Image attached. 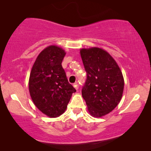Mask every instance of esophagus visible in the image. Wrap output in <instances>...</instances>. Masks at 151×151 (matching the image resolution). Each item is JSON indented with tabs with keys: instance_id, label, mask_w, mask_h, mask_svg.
<instances>
[{
	"instance_id": "esophagus-1",
	"label": "esophagus",
	"mask_w": 151,
	"mask_h": 151,
	"mask_svg": "<svg viewBox=\"0 0 151 151\" xmlns=\"http://www.w3.org/2000/svg\"><path fill=\"white\" fill-rule=\"evenodd\" d=\"M73 86H74V88H75L76 90H78V88H79V86H78V82H76V83H74V84H73Z\"/></svg>"
}]
</instances>
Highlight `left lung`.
<instances>
[{
    "label": "left lung",
    "mask_w": 151,
    "mask_h": 151,
    "mask_svg": "<svg viewBox=\"0 0 151 151\" xmlns=\"http://www.w3.org/2000/svg\"><path fill=\"white\" fill-rule=\"evenodd\" d=\"M80 55L86 73L82 97L91 115L104 116L120 102L124 85L122 73L115 60L102 49H82Z\"/></svg>",
    "instance_id": "left-lung-1"
}]
</instances>
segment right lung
I'll return each mask as SVG.
<instances>
[{
  "instance_id": "obj_1",
  "label": "right lung",
  "mask_w": 151,
  "mask_h": 151,
  "mask_svg": "<svg viewBox=\"0 0 151 151\" xmlns=\"http://www.w3.org/2000/svg\"><path fill=\"white\" fill-rule=\"evenodd\" d=\"M65 54L58 47H47L37 57L30 73L29 89L33 102L50 117L63 114L72 93L76 91L62 67Z\"/></svg>"
}]
</instances>
